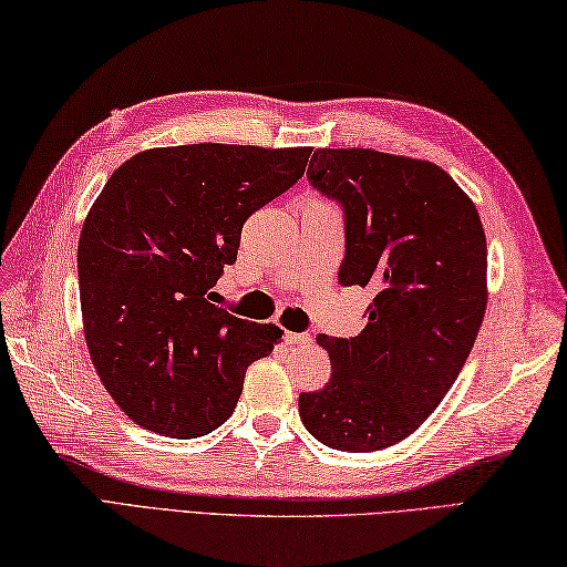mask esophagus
<instances>
[{
  "instance_id": "34e87169",
  "label": "esophagus",
  "mask_w": 567,
  "mask_h": 567,
  "mask_svg": "<svg viewBox=\"0 0 567 567\" xmlns=\"http://www.w3.org/2000/svg\"><path fill=\"white\" fill-rule=\"evenodd\" d=\"M285 341L290 343V346H307V343H311V336H309V333H292V331H287V333H285Z\"/></svg>"
}]
</instances>
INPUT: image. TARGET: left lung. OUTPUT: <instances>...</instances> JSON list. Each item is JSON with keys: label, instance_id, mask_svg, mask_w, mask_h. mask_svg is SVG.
I'll list each match as a JSON object with an SVG mask.
<instances>
[{"label": "left lung", "instance_id": "1", "mask_svg": "<svg viewBox=\"0 0 567 567\" xmlns=\"http://www.w3.org/2000/svg\"><path fill=\"white\" fill-rule=\"evenodd\" d=\"M307 175L343 204L339 282L372 287L375 299L355 339H317L331 380L299 394V416L331 449H390L433 414L473 351L487 309L483 221L429 161L319 148Z\"/></svg>", "mask_w": 567, "mask_h": 567}]
</instances>
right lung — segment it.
I'll list each match as a JSON object with an SVG mask.
<instances>
[{
	"label": "right lung",
	"mask_w": 567,
	"mask_h": 567,
	"mask_svg": "<svg viewBox=\"0 0 567 567\" xmlns=\"http://www.w3.org/2000/svg\"><path fill=\"white\" fill-rule=\"evenodd\" d=\"M311 148H148L106 179L78 244L82 329L118 409L197 439L234 414L252 360L282 341L209 302L240 228L305 175Z\"/></svg>",
	"instance_id": "right-lung-1"
}]
</instances>
